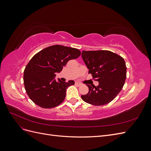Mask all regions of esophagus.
<instances>
[{"instance_id":"esophagus-1","label":"esophagus","mask_w":151,"mask_h":151,"mask_svg":"<svg viewBox=\"0 0 151 151\" xmlns=\"http://www.w3.org/2000/svg\"><path fill=\"white\" fill-rule=\"evenodd\" d=\"M76 85L77 86H81L82 85V84L80 83H78V82H76Z\"/></svg>"}]
</instances>
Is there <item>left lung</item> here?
<instances>
[{"instance_id":"obj_1","label":"left lung","mask_w":151,"mask_h":151,"mask_svg":"<svg viewBox=\"0 0 151 151\" xmlns=\"http://www.w3.org/2000/svg\"><path fill=\"white\" fill-rule=\"evenodd\" d=\"M82 58L93 78L99 82L98 86L87 84L89 92L82 95L87 103L101 106L116 98L124 86L127 67L121 56L108 50L83 51Z\"/></svg>"}]
</instances>
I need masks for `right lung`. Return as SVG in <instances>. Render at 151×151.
I'll use <instances>...</instances> for the list:
<instances>
[{
    "instance_id": "right-lung-1",
    "label": "right lung",
    "mask_w": 151,
    "mask_h": 151,
    "mask_svg": "<svg viewBox=\"0 0 151 151\" xmlns=\"http://www.w3.org/2000/svg\"><path fill=\"white\" fill-rule=\"evenodd\" d=\"M79 50L53 45L35 54L24 71V88L29 98L38 106L52 108L65 99L66 89L74 84V81L67 83L55 79L56 73L62 70L68 61L81 55Z\"/></svg>"
}]
</instances>
